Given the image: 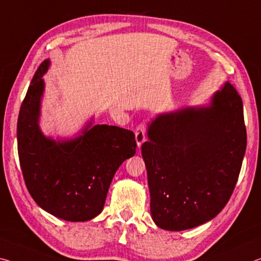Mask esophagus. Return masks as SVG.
Segmentation results:
<instances>
[{"label": "esophagus", "instance_id": "1", "mask_svg": "<svg viewBox=\"0 0 261 261\" xmlns=\"http://www.w3.org/2000/svg\"><path fill=\"white\" fill-rule=\"evenodd\" d=\"M135 141H136V146L140 149V147L142 146L144 141H146V126L144 123H141L135 129Z\"/></svg>", "mask_w": 261, "mask_h": 261}]
</instances>
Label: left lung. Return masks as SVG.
Wrapping results in <instances>:
<instances>
[{
    "mask_svg": "<svg viewBox=\"0 0 261 261\" xmlns=\"http://www.w3.org/2000/svg\"><path fill=\"white\" fill-rule=\"evenodd\" d=\"M142 144L157 227L182 231L211 221L229 201L246 150L243 101L225 82L202 105L156 114Z\"/></svg>",
    "mask_w": 261,
    "mask_h": 261,
    "instance_id": "1",
    "label": "left lung"
}]
</instances>
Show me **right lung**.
Masks as SVG:
<instances>
[{
	"label": "right lung",
	"instance_id": "right-lung-1",
	"mask_svg": "<svg viewBox=\"0 0 261 261\" xmlns=\"http://www.w3.org/2000/svg\"><path fill=\"white\" fill-rule=\"evenodd\" d=\"M50 60L34 74L17 122L19 163L30 194L38 206L58 219L85 222L99 215L111 181L123 162L134 156L132 130L85 122L72 138L46 136L40 127L42 79Z\"/></svg>",
	"mask_w": 261,
	"mask_h": 261
}]
</instances>
